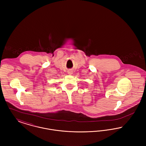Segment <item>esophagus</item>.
Returning a JSON list of instances; mask_svg holds the SVG:
<instances>
[{
    "instance_id": "1",
    "label": "esophagus",
    "mask_w": 146,
    "mask_h": 146,
    "mask_svg": "<svg viewBox=\"0 0 146 146\" xmlns=\"http://www.w3.org/2000/svg\"><path fill=\"white\" fill-rule=\"evenodd\" d=\"M68 74H70V75L72 74H73V71H72V70H68Z\"/></svg>"
}]
</instances>
